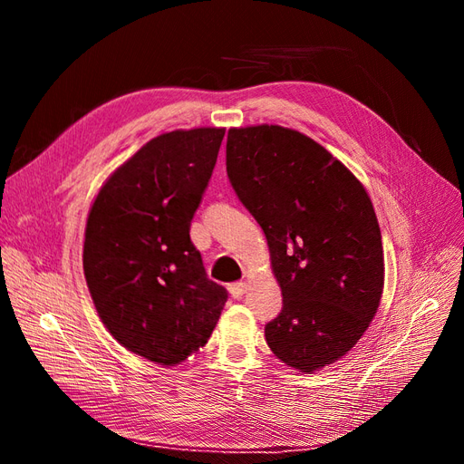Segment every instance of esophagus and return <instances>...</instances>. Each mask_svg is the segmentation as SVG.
Instances as JSON below:
<instances>
[{
	"label": "esophagus",
	"instance_id": "34e87169",
	"mask_svg": "<svg viewBox=\"0 0 464 464\" xmlns=\"http://www.w3.org/2000/svg\"><path fill=\"white\" fill-rule=\"evenodd\" d=\"M229 291H231L233 298H243V296H245V293L248 291V283H245V281L233 283V285H229Z\"/></svg>",
	"mask_w": 464,
	"mask_h": 464
}]
</instances>
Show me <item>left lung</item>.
<instances>
[{
  "instance_id": "1",
  "label": "left lung",
  "mask_w": 464,
  "mask_h": 464,
  "mask_svg": "<svg viewBox=\"0 0 464 464\" xmlns=\"http://www.w3.org/2000/svg\"><path fill=\"white\" fill-rule=\"evenodd\" d=\"M227 177L260 223L283 308L267 347L298 372L345 356L376 316L383 246L362 183L306 134L279 125L229 129Z\"/></svg>"
}]
</instances>
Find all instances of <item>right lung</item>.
<instances>
[{
  "instance_id": "1",
  "label": "right lung",
  "mask_w": 464,
  "mask_h": 464,
  "mask_svg": "<svg viewBox=\"0 0 464 464\" xmlns=\"http://www.w3.org/2000/svg\"><path fill=\"white\" fill-rule=\"evenodd\" d=\"M223 134H160L113 171L88 214L82 266L100 318L125 349L161 366L204 347L227 301L188 235Z\"/></svg>"
}]
</instances>
